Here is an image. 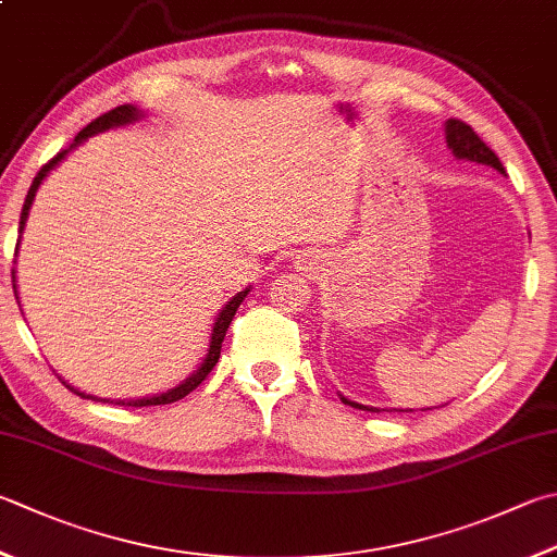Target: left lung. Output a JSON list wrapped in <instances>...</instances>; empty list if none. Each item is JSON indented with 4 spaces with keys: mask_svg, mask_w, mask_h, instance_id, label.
Returning a JSON list of instances; mask_svg holds the SVG:
<instances>
[{
    "mask_svg": "<svg viewBox=\"0 0 557 557\" xmlns=\"http://www.w3.org/2000/svg\"><path fill=\"white\" fill-rule=\"evenodd\" d=\"M446 143L448 148L454 150L456 157H460V160H470V162H478V164H487V166H495L497 172L505 174V166H502L499 157L492 152L485 143L480 140V135L470 128L468 123L458 121V119H448L446 121ZM342 400L346 405H351L356 409H369V412H373V407H363V405H356V403H349L346 397H342ZM412 412V409H409Z\"/></svg>",
    "mask_w": 557,
    "mask_h": 557,
    "instance_id": "left-lung-1",
    "label": "left lung"
}]
</instances>
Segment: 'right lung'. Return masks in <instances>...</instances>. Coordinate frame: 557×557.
Masks as SVG:
<instances>
[{
    "label": "right lung",
    "mask_w": 557,
    "mask_h": 557,
    "mask_svg": "<svg viewBox=\"0 0 557 557\" xmlns=\"http://www.w3.org/2000/svg\"><path fill=\"white\" fill-rule=\"evenodd\" d=\"M140 115V111L135 109V107H128V103H123V107H115V109H111L109 113H103V115H99L97 121H91L87 128H82L79 133H77V138H75V143L70 145V148H77V145L82 143V140H87V138H91L94 133H101V131H109V128H115V125H123V123H131V121H135ZM67 154V150H60L55 157H52V160H48L44 166H40L38 170V174H36V180H34V184H30V188H28V194H26V201H24V208H21V220H18V233L21 230H24V223H26V215H28V208H30V201H34V196H36V188H38V184L44 182V176L52 170V166H55L62 157ZM12 276H14V271H12ZM14 293H16V286H14ZM249 290H239L237 296L227 302V306L220 310V314H218V320H215V324H213V337H211V349H208V354H206V359H203V363H201V369H198L191 377H186V381L182 383V385H176V387H172V391H166V393H162V395H154V397H143V400H111L113 405H125V407H148V405H170V403H176V400H182V397H186L188 393L191 391H196L198 385H201L206 377H208V373L213 371V366L218 363V359H220V346H223V339H225V332H227V327H230V322H233V318H235V312H237V308H239V302L245 300V296H247ZM65 383V381H62ZM67 385V383H65ZM70 387V385H67ZM72 393H77V395H82V397H87V400H97V397H91V395H84V393H79V391H75V387H70ZM103 403H109V400H103Z\"/></svg>",
    "instance_id": "1"
}]
</instances>
